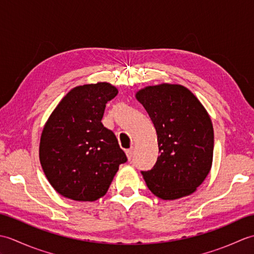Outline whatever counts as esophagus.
Masks as SVG:
<instances>
[{"mask_svg": "<svg viewBox=\"0 0 254 254\" xmlns=\"http://www.w3.org/2000/svg\"><path fill=\"white\" fill-rule=\"evenodd\" d=\"M127 157L128 160H131L132 157H133V154H134V148H130V149H127Z\"/></svg>", "mask_w": 254, "mask_h": 254, "instance_id": "34e87169", "label": "esophagus"}]
</instances>
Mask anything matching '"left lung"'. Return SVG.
I'll return each instance as SVG.
<instances>
[{
    "mask_svg": "<svg viewBox=\"0 0 254 254\" xmlns=\"http://www.w3.org/2000/svg\"><path fill=\"white\" fill-rule=\"evenodd\" d=\"M157 133L160 155L141 171L147 188L163 199L190 195L212 167L214 130L203 105L182 85L148 86L136 93Z\"/></svg>",
    "mask_w": 254,
    "mask_h": 254,
    "instance_id": "obj_1",
    "label": "left lung"
}]
</instances>
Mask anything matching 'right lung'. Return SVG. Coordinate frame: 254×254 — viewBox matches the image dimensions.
<instances>
[{"instance_id": "right-lung-1", "label": "right lung", "mask_w": 254, "mask_h": 254, "mask_svg": "<svg viewBox=\"0 0 254 254\" xmlns=\"http://www.w3.org/2000/svg\"><path fill=\"white\" fill-rule=\"evenodd\" d=\"M117 95L118 89L109 83L77 86L63 97L45 124L40 164L62 196L96 201L127 160L115 133L101 123L106 104Z\"/></svg>"}]
</instances>
